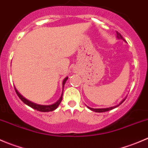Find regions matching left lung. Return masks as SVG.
Wrapping results in <instances>:
<instances>
[{"label": "left lung", "instance_id": "left-lung-1", "mask_svg": "<svg viewBox=\"0 0 148 148\" xmlns=\"http://www.w3.org/2000/svg\"><path fill=\"white\" fill-rule=\"evenodd\" d=\"M116 32H117V38H118L119 39H122V40H124V41H125V39H124V38H123V37L122 36V35H121V34H120V33H119L118 31H116ZM125 99H126V97H125V99H124L123 100H122V102H121L120 103V104H118V105L114 106V107H109V108H103V109H94V108H91V107H88V108L89 109V110H92V111H94V112H104L110 111V110H113V109H114V108H115V107H118V106L120 105V104H122V103L125 100Z\"/></svg>", "mask_w": 148, "mask_h": 148}]
</instances>
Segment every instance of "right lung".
<instances>
[{"label":"right lung","instance_id":"add662e5","mask_svg":"<svg viewBox=\"0 0 148 148\" xmlns=\"http://www.w3.org/2000/svg\"><path fill=\"white\" fill-rule=\"evenodd\" d=\"M67 79H68V77H66L64 79V81H63V87L64 86L65 82H66V81L67 80ZM15 91H16V94H17V95L18 96V97L20 98L21 99V101L23 103H25L26 104H27L28 106L31 107V108H33V109H34V110H37V111L44 112H51V111H53L54 110H56V109L58 107H59V104H60L61 102H62V95H63V94H62V97H60V99H59V100H58L56 103H54V104H51V105H40V104H35V103H34V102H31V101H28V99H26V98L23 97L22 95H21L20 94H19V92H18L17 89H16V88H15Z\"/></svg>","mask_w":148,"mask_h":148}]
</instances>
